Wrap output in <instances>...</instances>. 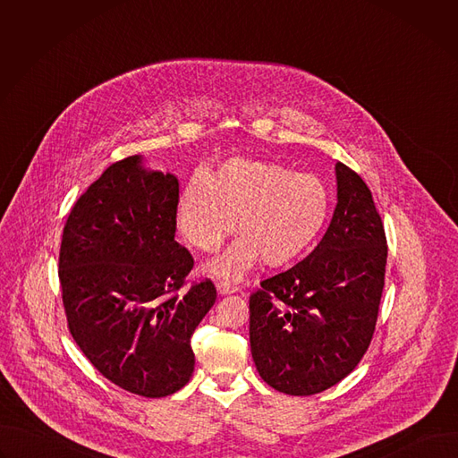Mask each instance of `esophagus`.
Listing matches in <instances>:
<instances>
[{"label":"esophagus","mask_w":458,"mask_h":458,"mask_svg":"<svg viewBox=\"0 0 458 458\" xmlns=\"http://www.w3.org/2000/svg\"><path fill=\"white\" fill-rule=\"evenodd\" d=\"M216 288H217V293H219V295H228V293H235V292H237L235 286H232L230 283H223V281L217 283Z\"/></svg>","instance_id":"34e87169"}]
</instances>
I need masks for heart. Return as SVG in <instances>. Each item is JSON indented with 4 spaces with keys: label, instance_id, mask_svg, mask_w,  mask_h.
<instances>
[{
    "label": "heart",
    "instance_id": "heart-1",
    "mask_svg": "<svg viewBox=\"0 0 458 458\" xmlns=\"http://www.w3.org/2000/svg\"><path fill=\"white\" fill-rule=\"evenodd\" d=\"M330 210V191L313 174L263 159H228L212 174L193 175L181 188L175 223L182 239L214 251L233 230L230 246L207 260L205 272L241 281L257 263L284 267L320 233Z\"/></svg>",
    "mask_w": 458,
    "mask_h": 458
}]
</instances>
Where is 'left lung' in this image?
I'll return each mask as SVG.
<instances>
[{
	"label": "left lung",
	"instance_id": "8db88e82",
	"mask_svg": "<svg viewBox=\"0 0 458 458\" xmlns=\"http://www.w3.org/2000/svg\"><path fill=\"white\" fill-rule=\"evenodd\" d=\"M337 207L315 250L250 297V346L267 384L315 395L366 353L384 288L387 246L366 182L335 165Z\"/></svg>",
	"mask_w": 458,
	"mask_h": 458
}]
</instances>
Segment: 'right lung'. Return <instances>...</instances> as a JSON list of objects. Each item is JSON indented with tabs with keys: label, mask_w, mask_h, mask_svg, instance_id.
<instances>
[{
	"label": "right lung",
	"mask_w": 458,
	"mask_h": 458,
	"mask_svg": "<svg viewBox=\"0 0 458 458\" xmlns=\"http://www.w3.org/2000/svg\"><path fill=\"white\" fill-rule=\"evenodd\" d=\"M179 181L143 156L110 165L63 228L59 283L69 330L92 366L148 399L188 384L190 337L216 302L210 279L182 290L193 259L175 237Z\"/></svg>",
	"instance_id": "add662e5"
}]
</instances>
